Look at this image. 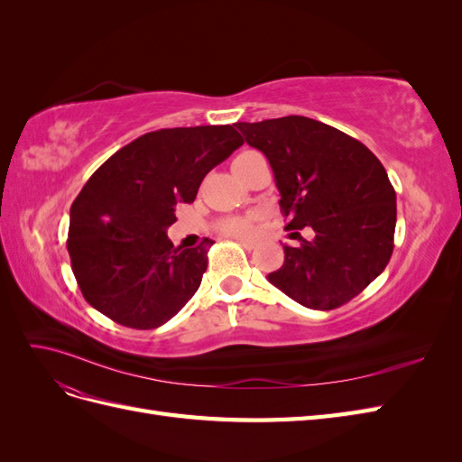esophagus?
<instances>
[{
    "label": "esophagus",
    "mask_w": 462,
    "mask_h": 462,
    "mask_svg": "<svg viewBox=\"0 0 462 462\" xmlns=\"http://www.w3.org/2000/svg\"><path fill=\"white\" fill-rule=\"evenodd\" d=\"M236 243H239L241 246H245L246 250H253L254 246H256V243L254 241H248V239H235Z\"/></svg>",
    "instance_id": "34e87169"
}]
</instances>
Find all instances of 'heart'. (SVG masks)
<instances>
[{
	"label": "heart",
	"mask_w": 462,
	"mask_h": 462,
	"mask_svg": "<svg viewBox=\"0 0 462 462\" xmlns=\"http://www.w3.org/2000/svg\"><path fill=\"white\" fill-rule=\"evenodd\" d=\"M248 153H254V152H243V153H239V156L235 158L233 165H235L236 162H239L241 158L248 156ZM219 231H221L223 235H227V236H248L250 233H253V217H243V216H239V217H227V219H223V221L219 223Z\"/></svg>",
	"instance_id": "1"
}]
</instances>
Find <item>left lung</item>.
Wrapping results in <instances>:
<instances>
[{"instance_id":"8db88e82","label":"left lung","mask_w":462,"mask_h":462,"mask_svg":"<svg viewBox=\"0 0 462 462\" xmlns=\"http://www.w3.org/2000/svg\"><path fill=\"white\" fill-rule=\"evenodd\" d=\"M246 144L268 158L287 229L299 246L270 283L312 310H333L360 295L393 254L397 197L385 167L356 138L302 116L236 123Z\"/></svg>"}]
</instances>
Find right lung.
<instances>
[{
  "mask_svg": "<svg viewBox=\"0 0 462 462\" xmlns=\"http://www.w3.org/2000/svg\"><path fill=\"white\" fill-rule=\"evenodd\" d=\"M243 144L231 125L160 129L104 162L71 206L67 250L82 297L133 329L171 319L199 291L208 250L173 246L175 206L197 199L202 179Z\"/></svg>",
  "mask_w": 462,
  "mask_h": 462,
  "instance_id": "add662e5",
  "label": "right lung"
}]
</instances>
